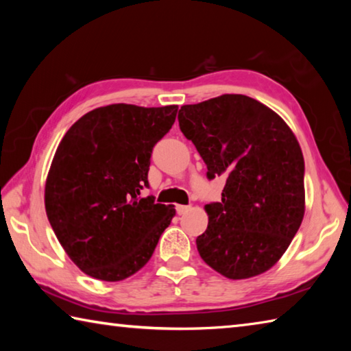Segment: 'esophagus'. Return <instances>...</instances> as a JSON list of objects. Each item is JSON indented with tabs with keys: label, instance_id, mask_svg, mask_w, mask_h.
Masks as SVG:
<instances>
[{
	"label": "esophagus",
	"instance_id": "esophagus-1",
	"mask_svg": "<svg viewBox=\"0 0 351 351\" xmlns=\"http://www.w3.org/2000/svg\"><path fill=\"white\" fill-rule=\"evenodd\" d=\"M189 209H190L189 206H182V204H178L176 206V212L180 213V215H182V213H186Z\"/></svg>",
	"mask_w": 351,
	"mask_h": 351
}]
</instances>
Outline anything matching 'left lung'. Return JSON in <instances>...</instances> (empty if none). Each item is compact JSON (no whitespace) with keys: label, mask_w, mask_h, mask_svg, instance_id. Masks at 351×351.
Returning <instances> with one entry per match:
<instances>
[{"label":"left lung","mask_w":351,"mask_h":351,"mask_svg":"<svg viewBox=\"0 0 351 351\" xmlns=\"http://www.w3.org/2000/svg\"><path fill=\"white\" fill-rule=\"evenodd\" d=\"M178 121L207 178L224 180L221 201L204 207L201 258L232 280L263 274L287 251L305 213V162L294 133L277 112L243 94L184 105Z\"/></svg>","instance_id":"1"}]
</instances>
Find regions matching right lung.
<instances>
[{
	"label": "right lung",
	"instance_id": "add662e5",
	"mask_svg": "<svg viewBox=\"0 0 351 351\" xmlns=\"http://www.w3.org/2000/svg\"><path fill=\"white\" fill-rule=\"evenodd\" d=\"M178 105L100 106L63 136L45 186L46 215L68 257L104 282L138 272L175 217L173 206L142 198L154 144Z\"/></svg>",
	"mask_w": 351,
	"mask_h": 351
}]
</instances>
